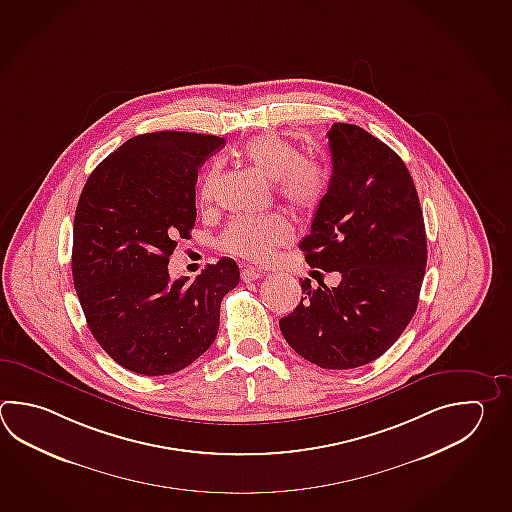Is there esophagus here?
<instances>
[{
    "mask_svg": "<svg viewBox=\"0 0 512 512\" xmlns=\"http://www.w3.org/2000/svg\"><path fill=\"white\" fill-rule=\"evenodd\" d=\"M262 272L259 270H255V268H244L242 272H240V279L244 282H253L257 281V279H261Z\"/></svg>",
    "mask_w": 512,
    "mask_h": 512,
    "instance_id": "1",
    "label": "esophagus"
}]
</instances>
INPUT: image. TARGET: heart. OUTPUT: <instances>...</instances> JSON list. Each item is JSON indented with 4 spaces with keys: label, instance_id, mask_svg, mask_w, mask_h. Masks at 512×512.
<instances>
[{
    "label": "heart",
    "instance_id": "b5f03b06",
    "mask_svg": "<svg viewBox=\"0 0 512 512\" xmlns=\"http://www.w3.org/2000/svg\"><path fill=\"white\" fill-rule=\"evenodd\" d=\"M244 158L253 169L275 180L277 193L297 209H312L323 200L328 188V173L319 160L306 158L292 142L277 133H262L250 138L242 149ZM219 182V166L211 164L200 182V199H213ZM292 226L282 215L250 217L242 215L230 220L220 237L222 248L251 262H268L275 250L290 242Z\"/></svg>",
    "mask_w": 512,
    "mask_h": 512
}]
</instances>
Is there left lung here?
Returning a JSON list of instances; mask_svg holds the SVG:
<instances>
[{
  "label": "left lung",
  "mask_w": 512,
  "mask_h": 512,
  "mask_svg": "<svg viewBox=\"0 0 512 512\" xmlns=\"http://www.w3.org/2000/svg\"><path fill=\"white\" fill-rule=\"evenodd\" d=\"M330 186L299 248L306 262L341 273L335 288L310 279L279 321L297 354L328 370L372 363L396 343L418 308L427 237L407 166L365 129L337 122L328 131Z\"/></svg>",
  "instance_id": "8db88e82"
}]
</instances>
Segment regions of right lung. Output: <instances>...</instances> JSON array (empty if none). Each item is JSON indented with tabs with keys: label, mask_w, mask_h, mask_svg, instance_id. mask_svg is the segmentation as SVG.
<instances>
[{
	"label": "right lung",
	"mask_w": 512,
	"mask_h": 512,
	"mask_svg": "<svg viewBox=\"0 0 512 512\" xmlns=\"http://www.w3.org/2000/svg\"><path fill=\"white\" fill-rule=\"evenodd\" d=\"M224 138L182 131L133 136L100 162L78 200L74 288L107 355L142 376L191 365L219 332L220 301L239 284L233 259L169 279L177 239L195 226V186Z\"/></svg>",
	"instance_id": "1"
}]
</instances>
